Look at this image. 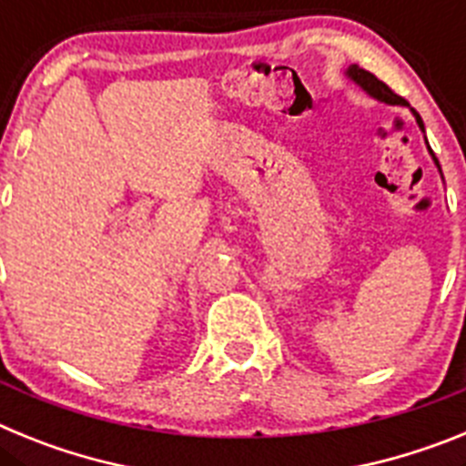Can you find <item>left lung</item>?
<instances>
[{
	"instance_id": "1",
	"label": "left lung",
	"mask_w": 466,
	"mask_h": 466,
	"mask_svg": "<svg viewBox=\"0 0 466 466\" xmlns=\"http://www.w3.org/2000/svg\"><path fill=\"white\" fill-rule=\"evenodd\" d=\"M345 74H348L350 79L355 81V84L360 86L361 90H366V93L371 95V97H376V100L387 102V105H401V106H409V102L403 100L401 95L394 93V90L390 88V86L382 84V81L378 79L376 74L366 72V69L357 67V65H350L348 72H345ZM410 111H413V116H415V121H418L420 130H422V133H425V123H422V118H420L418 111H415V109H410ZM427 147H430V144H427ZM430 154H431V149H430ZM431 158H434V163H436V166H439V160H436V156H434V154H431ZM439 170H441V167H439Z\"/></svg>"
}]
</instances>
